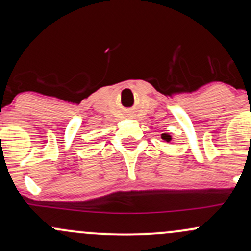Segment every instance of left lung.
Returning a JSON list of instances; mask_svg holds the SVG:
<instances>
[{
	"instance_id": "obj_1",
	"label": "left lung",
	"mask_w": 251,
	"mask_h": 251,
	"mask_svg": "<svg viewBox=\"0 0 251 251\" xmlns=\"http://www.w3.org/2000/svg\"><path fill=\"white\" fill-rule=\"evenodd\" d=\"M162 139H164V140H165V142H171V139H172V138H171V135H170L169 133H163L162 134Z\"/></svg>"
}]
</instances>
